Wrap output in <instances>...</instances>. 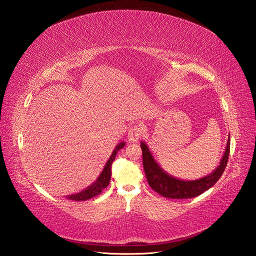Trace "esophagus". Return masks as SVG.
I'll use <instances>...</instances> for the list:
<instances>
[{
	"instance_id": "esophagus-1",
	"label": "esophagus",
	"mask_w": 256,
	"mask_h": 256,
	"mask_svg": "<svg viewBox=\"0 0 256 256\" xmlns=\"http://www.w3.org/2000/svg\"><path fill=\"white\" fill-rule=\"evenodd\" d=\"M142 130H143V128L140 126H135L134 128H130L128 132V141L132 143L138 142L142 136Z\"/></svg>"
}]
</instances>
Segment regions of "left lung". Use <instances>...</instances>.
Instances as JSON below:
<instances>
[{
  "label": "left lung",
  "instance_id": "8db88e82",
  "mask_svg": "<svg viewBox=\"0 0 256 256\" xmlns=\"http://www.w3.org/2000/svg\"><path fill=\"white\" fill-rule=\"evenodd\" d=\"M143 167L145 176L152 189L160 195L171 199H186L199 196L216 184L223 174L230 150V135L228 136L226 148L220 165L210 174L195 180H184L174 178L164 171L156 163L145 142H141Z\"/></svg>",
  "mask_w": 256,
  "mask_h": 256
}]
</instances>
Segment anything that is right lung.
I'll return each mask as SVG.
<instances>
[{"label": "right lung", "instance_id": "1", "mask_svg": "<svg viewBox=\"0 0 256 256\" xmlns=\"http://www.w3.org/2000/svg\"><path fill=\"white\" fill-rule=\"evenodd\" d=\"M124 145H126L124 142H121V143L117 144V146L115 147V150L112 152L110 158L108 160V162H106L104 168L102 169V173L100 174V176L98 178V180L96 182H94L91 186H89L88 188H86V189L83 190L82 192L76 193V194H72V195H67L66 198L70 199V200H74V201H85V200H88L90 198H93V197H96V195L100 194L104 188L109 186V182H110V180H111V174H112V171H111L112 163L114 162L117 152L121 148H124Z\"/></svg>", "mask_w": 256, "mask_h": 256}]
</instances>
